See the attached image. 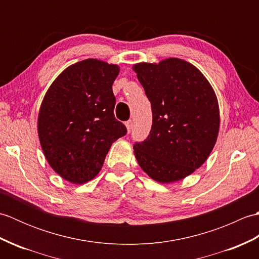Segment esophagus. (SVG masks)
I'll use <instances>...</instances> for the list:
<instances>
[{
	"label": "esophagus",
	"mask_w": 259,
	"mask_h": 259,
	"mask_svg": "<svg viewBox=\"0 0 259 259\" xmlns=\"http://www.w3.org/2000/svg\"><path fill=\"white\" fill-rule=\"evenodd\" d=\"M133 125H134V122H133V120H128L125 122V126H126V129H128V131L130 133L131 130H133Z\"/></svg>",
	"instance_id": "obj_1"
}]
</instances>
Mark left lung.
I'll return each instance as SVG.
<instances>
[{
  "instance_id": "obj_1",
  "label": "left lung",
  "mask_w": 259,
  "mask_h": 259,
  "mask_svg": "<svg viewBox=\"0 0 259 259\" xmlns=\"http://www.w3.org/2000/svg\"><path fill=\"white\" fill-rule=\"evenodd\" d=\"M134 69L152 111L149 135L134 145L137 161L159 183L183 179L207 160L216 144V95L200 71L184 60L139 63Z\"/></svg>"
}]
</instances>
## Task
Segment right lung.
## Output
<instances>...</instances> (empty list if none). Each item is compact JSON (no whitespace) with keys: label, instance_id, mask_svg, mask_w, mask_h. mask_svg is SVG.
<instances>
[{"label":"right lung","instance_id":"obj_1","mask_svg":"<svg viewBox=\"0 0 259 259\" xmlns=\"http://www.w3.org/2000/svg\"><path fill=\"white\" fill-rule=\"evenodd\" d=\"M119 68L96 59L71 65L53 82L37 120L42 150L65 180L83 184L100 171L112 142L126 135L114 117Z\"/></svg>","mask_w":259,"mask_h":259}]
</instances>
